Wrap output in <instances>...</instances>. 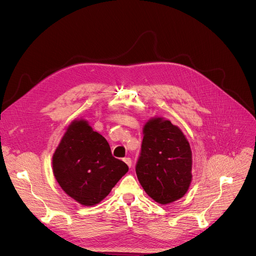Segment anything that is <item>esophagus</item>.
<instances>
[{"label": "esophagus", "instance_id": "esophagus-1", "mask_svg": "<svg viewBox=\"0 0 256 256\" xmlns=\"http://www.w3.org/2000/svg\"><path fill=\"white\" fill-rule=\"evenodd\" d=\"M124 161H125V163L128 165L129 168H131V165H132V160H131V158L126 157V158H124Z\"/></svg>", "mask_w": 256, "mask_h": 256}]
</instances>
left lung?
Listing matches in <instances>:
<instances>
[{
    "mask_svg": "<svg viewBox=\"0 0 256 256\" xmlns=\"http://www.w3.org/2000/svg\"><path fill=\"white\" fill-rule=\"evenodd\" d=\"M191 148L183 132L168 120L148 121L135 165L138 181L148 196L161 204L183 198L191 183Z\"/></svg>",
    "mask_w": 256,
    "mask_h": 256,
    "instance_id": "left-lung-1",
    "label": "left lung"
}]
</instances>
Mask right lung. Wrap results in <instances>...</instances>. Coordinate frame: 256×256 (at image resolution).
I'll return each mask as SVG.
<instances>
[{"instance_id": "obj_1", "label": "right lung", "mask_w": 256, "mask_h": 256, "mask_svg": "<svg viewBox=\"0 0 256 256\" xmlns=\"http://www.w3.org/2000/svg\"><path fill=\"white\" fill-rule=\"evenodd\" d=\"M52 168L60 186L84 206L100 202L128 172L127 164L112 155L108 140L84 120L68 127Z\"/></svg>"}]
</instances>
